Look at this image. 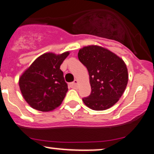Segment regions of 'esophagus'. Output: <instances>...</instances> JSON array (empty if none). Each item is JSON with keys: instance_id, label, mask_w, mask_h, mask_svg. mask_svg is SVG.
<instances>
[{"instance_id": "esophagus-1", "label": "esophagus", "mask_w": 154, "mask_h": 154, "mask_svg": "<svg viewBox=\"0 0 154 154\" xmlns=\"http://www.w3.org/2000/svg\"><path fill=\"white\" fill-rule=\"evenodd\" d=\"M77 86H78V81L77 80H74L73 82L70 83V86H71L72 88H77Z\"/></svg>"}]
</instances>
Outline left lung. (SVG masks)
I'll list each match as a JSON object with an SVG mask.
<instances>
[{
  "mask_svg": "<svg viewBox=\"0 0 154 154\" xmlns=\"http://www.w3.org/2000/svg\"><path fill=\"white\" fill-rule=\"evenodd\" d=\"M79 59L88 71L91 92L83 98L85 105L95 111L113 106L121 97L128 81L123 60L108 49L88 45L79 50Z\"/></svg>",
  "mask_w": 154,
  "mask_h": 154,
  "instance_id": "1",
  "label": "left lung"
}]
</instances>
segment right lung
Masks as SVG:
<instances>
[{
    "mask_svg": "<svg viewBox=\"0 0 154 154\" xmlns=\"http://www.w3.org/2000/svg\"><path fill=\"white\" fill-rule=\"evenodd\" d=\"M69 52L56 55L46 53L34 60L19 79L26 101L38 111L47 112L58 107L68 91L60 66Z\"/></svg>",
    "mask_w": 154,
    "mask_h": 154,
    "instance_id": "obj_1",
    "label": "right lung"
}]
</instances>
